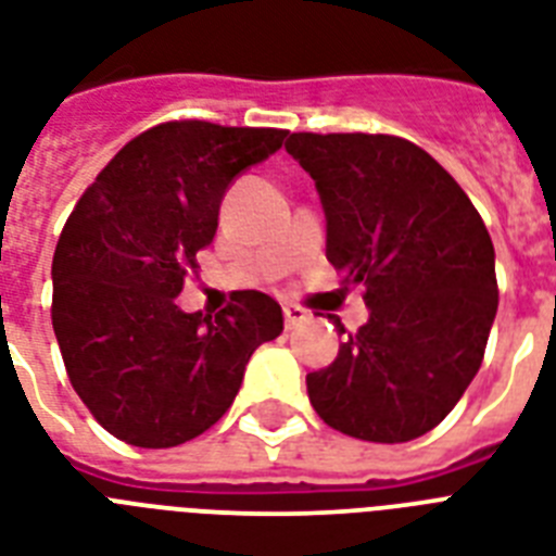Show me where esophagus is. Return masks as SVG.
Segmentation results:
<instances>
[{
    "instance_id": "esophagus-1",
    "label": "esophagus",
    "mask_w": 556,
    "mask_h": 556,
    "mask_svg": "<svg viewBox=\"0 0 556 556\" xmlns=\"http://www.w3.org/2000/svg\"><path fill=\"white\" fill-rule=\"evenodd\" d=\"M282 311H286V328H296V325H302L308 319V311L300 308V305H293V302H288Z\"/></svg>"
}]
</instances>
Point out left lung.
<instances>
[{"mask_svg":"<svg viewBox=\"0 0 556 556\" xmlns=\"http://www.w3.org/2000/svg\"><path fill=\"white\" fill-rule=\"evenodd\" d=\"M286 151L317 185L328 263L365 286L368 305V323L337 359L305 377L311 405L356 440H417L466 394L497 317L485 223L408 139L291 134Z\"/></svg>","mask_w":556,"mask_h":556,"instance_id":"left-lung-1","label":"left lung"}]
</instances>
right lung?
<instances>
[{
    "label": "right lung",
    "instance_id": "obj_1",
    "mask_svg": "<svg viewBox=\"0 0 556 556\" xmlns=\"http://www.w3.org/2000/svg\"><path fill=\"white\" fill-rule=\"evenodd\" d=\"M288 130L165 122L99 170L53 254V333L71 386L97 422L137 448H170L214 426L245 365L282 333V308L237 291L216 317L176 305L219 205Z\"/></svg>",
    "mask_w": 556,
    "mask_h": 556
}]
</instances>
